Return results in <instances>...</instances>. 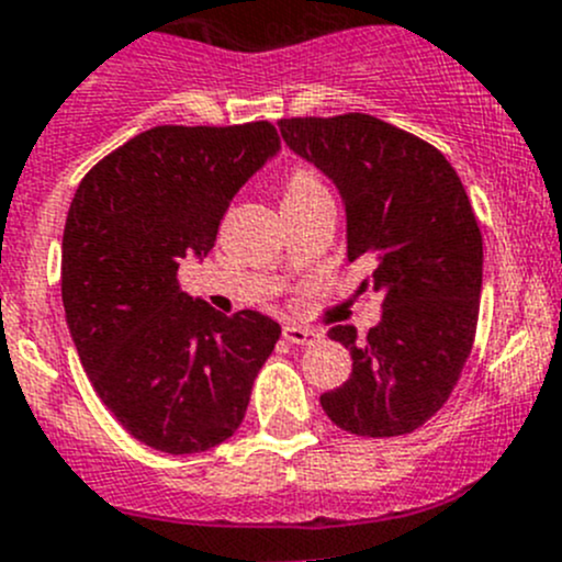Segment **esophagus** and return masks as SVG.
Returning a JSON list of instances; mask_svg holds the SVG:
<instances>
[{
	"instance_id": "esophagus-1",
	"label": "esophagus",
	"mask_w": 562,
	"mask_h": 562,
	"mask_svg": "<svg viewBox=\"0 0 562 562\" xmlns=\"http://www.w3.org/2000/svg\"><path fill=\"white\" fill-rule=\"evenodd\" d=\"M282 337H285L288 342H296V346H313V342L321 340V331L310 329V326L285 324L282 326Z\"/></svg>"
}]
</instances>
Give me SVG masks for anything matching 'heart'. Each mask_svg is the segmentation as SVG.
Listing matches in <instances>:
<instances>
[{
  "label": "heart",
  "instance_id": "1",
  "mask_svg": "<svg viewBox=\"0 0 562 562\" xmlns=\"http://www.w3.org/2000/svg\"><path fill=\"white\" fill-rule=\"evenodd\" d=\"M321 189H324V183H321V178L315 176L313 170H296V172H291V178H288L285 198L313 194V192H321Z\"/></svg>",
  "mask_w": 562,
  "mask_h": 562
}]
</instances>
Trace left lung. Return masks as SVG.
<instances>
[{
  "label": "left lung",
  "mask_w": 562,
  "mask_h": 562,
  "mask_svg": "<svg viewBox=\"0 0 562 562\" xmlns=\"http://www.w3.org/2000/svg\"><path fill=\"white\" fill-rule=\"evenodd\" d=\"M280 134L331 178L346 205L348 263L373 260L362 288L381 293L368 337L329 329L353 368L321 406L357 437L412 434L445 406L475 340L483 238L464 183L434 145L373 114L285 117Z\"/></svg>",
  "instance_id": "8db88e82"
}]
</instances>
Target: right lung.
Returning <instances> with one entry per match:
<instances>
[{
  "label": "right lung",
  "mask_w": 562,
  "mask_h": 562,
  "mask_svg": "<svg viewBox=\"0 0 562 562\" xmlns=\"http://www.w3.org/2000/svg\"><path fill=\"white\" fill-rule=\"evenodd\" d=\"M280 150L269 120L156 125L103 156L70 203L63 304L92 390L120 426L172 456L216 448L241 426L280 324L222 315L178 285L211 252L238 189Z\"/></svg>",
  "instance_id": "1"
}]
</instances>
